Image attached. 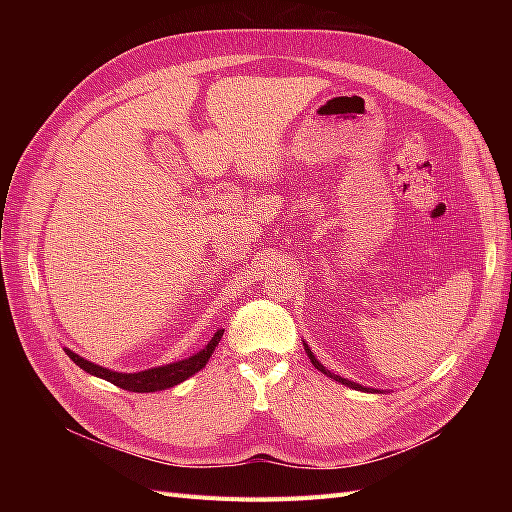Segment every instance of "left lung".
Instances as JSON below:
<instances>
[{
    "label": "left lung",
    "instance_id": "obj_1",
    "mask_svg": "<svg viewBox=\"0 0 512 512\" xmlns=\"http://www.w3.org/2000/svg\"><path fill=\"white\" fill-rule=\"evenodd\" d=\"M305 346V352H307V356H309V361H312V365L316 367V369H320L322 374H327L329 378H333V380H337V382H342V384H346V386H350V389H354V391H374L376 393V389H365V386H361V384H356V382H352V380H346V378H342V376H335V374H331L329 369H324V365L316 359L314 356V352L309 350V346L307 344H303Z\"/></svg>",
    "mask_w": 512,
    "mask_h": 512
}]
</instances>
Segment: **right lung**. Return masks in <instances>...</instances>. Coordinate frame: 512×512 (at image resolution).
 <instances>
[{
	"label": "right lung",
	"mask_w": 512,
	"mask_h": 512,
	"mask_svg": "<svg viewBox=\"0 0 512 512\" xmlns=\"http://www.w3.org/2000/svg\"><path fill=\"white\" fill-rule=\"evenodd\" d=\"M222 335H224V329H218V333L211 337V342L203 350H198L196 354L188 356V359L177 361V363H168V365H162V367H151V369H145V371H136V374H121V371H113V369H106V367L91 363L76 352L68 350V348H64V350L76 365L87 371V374L102 378V380H108L111 384L119 386V389H123V391L156 393V391L170 389V386H175V384H181L183 380H188L190 376H194L196 371L203 369L209 361V356L213 354L215 346L220 344Z\"/></svg>",
	"instance_id": "1"
}]
</instances>
